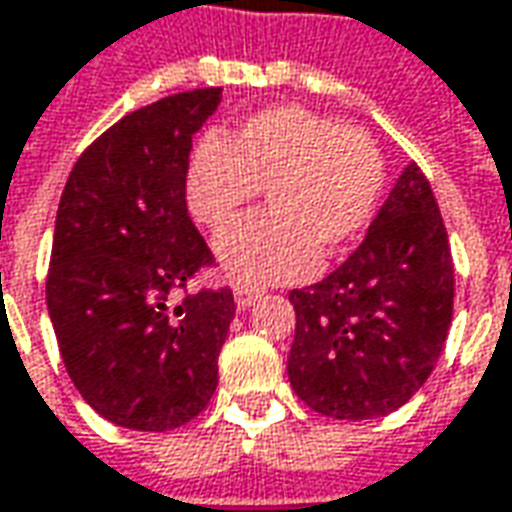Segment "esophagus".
Masks as SVG:
<instances>
[{
    "instance_id": "esophagus-1",
    "label": "esophagus",
    "mask_w": 512,
    "mask_h": 512,
    "mask_svg": "<svg viewBox=\"0 0 512 512\" xmlns=\"http://www.w3.org/2000/svg\"><path fill=\"white\" fill-rule=\"evenodd\" d=\"M259 298V293L256 290H248V287H236L233 290V301H236V310H248L250 304Z\"/></svg>"
}]
</instances>
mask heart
Listing matches in <instances>:
<instances>
[{"label":"heart","mask_w":512,"mask_h":512,"mask_svg":"<svg viewBox=\"0 0 512 512\" xmlns=\"http://www.w3.org/2000/svg\"><path fill=\"white\" fill-rule=\"evenodd\" d=\"M383 163L366 132L304 106H270L225 140L208 132L185 168V202L202 228L222 231L259 188L264 214L239 219L216 259L242 284L310 276L321 256L346 250L369 225Z\"/></svg>","instance_id":"b5f03b06"}]
</instances>
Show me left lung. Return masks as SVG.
Here are the masks:
<instances>
[{"label":"left lung","mask_w":512,"mask_h":512,"mask_svg":"<svg viewBox=\"0 0 512 512\" xmlns=\"http://www.w3.org/2000/svg\"><path fill=\"white\" fill-rule=\"evenodd\" d=\"M293 392L335 420L408 403L440 358L454 312V262L434 191L406 166L366 239L335 273L293 290Z\"/></svg>","instance_id":"1"}]
</instances>
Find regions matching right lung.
<instances>
[{"instance_id": "right-lung-1", "label": "right lung", "mask_w": 512, "mask_h": 512, "mask_svg": "<svg viewBox=\"0 0 512 512\" xmlns=\"http://www.w3.org/2000/svg\"><path fill=\"white\" fill-rule=\"evenodd\" d=\"M222 89H191L120 118L72 166L58 202L47 310L75 389L132 431L191 423L216 392L233 293L200 290L214 264L185 205L191 137Z\"/></svg>"}]
</instances>
